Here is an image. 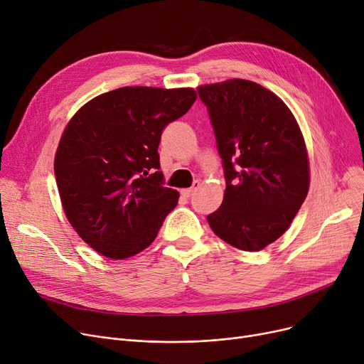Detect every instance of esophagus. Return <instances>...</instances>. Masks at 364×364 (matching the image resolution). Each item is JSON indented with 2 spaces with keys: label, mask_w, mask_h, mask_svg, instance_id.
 <instances>
[{
  "label": "esophagus",
  "mask_w": 364,
  "mask_h": 364,
  "mask_svg": "<svg viewBox=\"0 0 364 364\" xmlns=\"http://www.w3.org/2000/svg\"><path fill=\"white\" fill-rule=\"evenodd\" d=\"M200 187V181H195L193 183V186L190 187V188H184V190H181V195L184 196V198H190V196H193V193L196 192V190Z\"/></svg>",
  "instance_id": "1"
}]
</instances>
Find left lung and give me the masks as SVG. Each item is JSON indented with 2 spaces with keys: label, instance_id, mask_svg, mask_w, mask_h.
<instances>
[{
  "label": "left lung",
  "instance_id": "8db88e82",
  "mask_svg": "<svg viewBox=\"0 0 364 364\" xmlns=\"http://www.w3.org/2000/svg\"><path fill=\"white\" fill-rule=\"evenodd\" d=\"M223 162L225 193L206 217L237 250L257 252L277 240L307 198L310 171L301 129L274 92L230 80L198 88Z\"/></svg>",
  "mask_w": 364,
  "mask_h": 364
}]
</instances>
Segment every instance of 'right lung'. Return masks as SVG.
Here are the masks:
<instances>
[{
    "instance_id": "right-lung-1",
    "label": "right lung",
    "mask_w": 364,
    "mask_h": 364,
    "mask_svg": "<svg viewBox=\"0 0 364 364\" xmlns=\"http://www.w3.org/2000/svg\"><path fill=\"white\" fill-rule=\"evenodd\" d=\"M195 100L192 88L122 87L70 119L54 176L69 223L94 251L124 259L155 240L178 202L177 190L165 187L161 136Z\"/></svg>"
}]
</instances>
